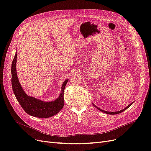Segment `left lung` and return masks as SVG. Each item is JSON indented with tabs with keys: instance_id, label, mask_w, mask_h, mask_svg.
Here are the masks:
<instances>
[{
	"instance_id": "left-lung-1",
	"label": "left lung",
	"mask_w": 151,
	"mask_h": 151,
	"mask_svg": "<svg viewBox=\"0 0 151 151\" xmlns=\"http://www.w3.org/2000/svg\"><path fill=\"white\" fill-rule=\"evenodd\" d=\"M132 103H131V104H130L129 106H127L125 108H124L123 109H122V110H120V111H115V112H109V111H104V110H102V109H101L100 108H98L96 106V105H94V104H93V105L96 108H98L99 110H100L101 111H102V112H103V113H106V114H110V115H116V114H118V113H122V112H123V111H124L125 110H126V109L128 108H129L130 106H131V104H132Z\"/></svg>"
}]
</instances>
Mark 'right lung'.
I'll return each mask as SVG.
<instances>
[{"instance_id": "add662e5", "label": "right lung", "mask_w": 151, "mask_h": 151, "mask_svg": "<svg viewBox=\"0 0 151 151\" xmlns=\"http://www.w3.org/2000/svg\"><path fill=\"white\" fill-rule=\"evenodd\" d=\"M16 58L17 53L12 63L11 82L14 93L21 107L28 115L38 118H49L56 115L64 105L63 93L68 79L63 82L60 96L53 101L44 102L33 97H30L25 93L19 83L16 72Z\"/></svg>"}]
</instances>
